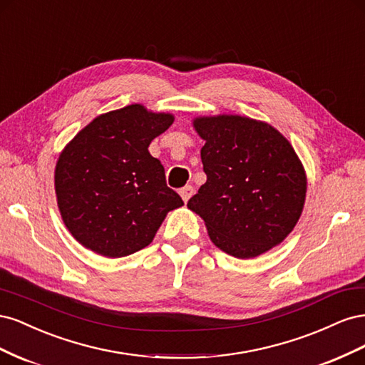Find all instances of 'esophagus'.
Wrapping results in <instances>:
<instances>
[{
  "label": "esophagus",
  "instance_id": "1",
  "mask_svg": "<svg viewBox=\"0 0 365 365\" xmlns=\"http://www.w3.org/2000/svg\"><path fill=\"white\" fill-rule=\"evenodd\" d=\"M193 192H195V189L192 185H185V187H182V189L180 190V195H181V197L184 200V202H187L192 197V195H193Z\"/></svg>",
  "mask_w": 365,
  "mask_h": 365
}]
</instances>
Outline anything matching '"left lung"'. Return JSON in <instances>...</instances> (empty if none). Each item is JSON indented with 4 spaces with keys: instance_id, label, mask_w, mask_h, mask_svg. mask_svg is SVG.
Masks as SVG:
<instances>
[{
    "instance_id": "1",
    "label": "left lung",
    "mask_w": 365,
    "mask_h": 365,
    "mask_svg": "<svg viewBox=\"0 0 365 365\" xmlns=\"http://www.w3.org/2000/svg\"><path fill=\"white\" fill-rule=\"evenodd\" d=\"M205 145V184L187 202L213 244L251 259L282 244L302 216L306 173L291 143L264 121L240 115L196 117Z\"/></svg>"
}]
</instances>
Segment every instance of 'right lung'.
<instances>
[{
  "label": "right lung",
  "mask_w": 365,
  "mask_h": 365,
  "mask_svg": "<svg viewBox=\"0 0 365 365\" xmlns=\"http://www.w3.org/2000/svg\"><path fill=\"white\" fill-rule=\"evenodd\" d=\"M172 123V114L134 103L96 117L65 146L54 190L65 227L85 248L111 259L134 254L184 205L148 150Z\"/></svg>",
  "instance_id": "obj_1"
}]
</instances>
